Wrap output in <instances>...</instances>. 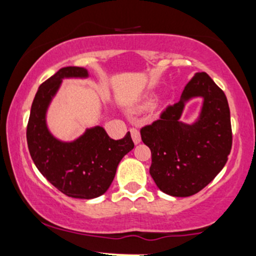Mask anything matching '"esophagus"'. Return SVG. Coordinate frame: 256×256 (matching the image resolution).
I'll return each instance as SVG.
<instances>
[{
	"instance_id": "1",
	"label": "esophagus",
	"mask_w": 256,
	"mask_h": 256,
	"mask_svg": "<svg viewBox=\"0 0 256 256\" xmlns=\"http://www.w3.org/2000/svg\"><path fill=\"white\" fill-rule=\"evenodd\" d=\"M130 132H131V136H132V140H134V144H138V143L140 142V131H138L137 128H130Z\"/></svg>"
}]
</instances>
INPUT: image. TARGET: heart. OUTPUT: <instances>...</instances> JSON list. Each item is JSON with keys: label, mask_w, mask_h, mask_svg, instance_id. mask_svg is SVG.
Here are the masks:
<instances>
[{"label": "heart", "mask_w": 256, "mask_h": 256, "mask_svg": "<svg viewBox=\"0 0 256 256\" xmlns=\"http://www.w3.org/2000/svg\"><path fill=\"white\" fill-rule=\"evenodd\" d=\"M152 104V100H146L144 104L140 106V108H143V110H144V108H149V107H150Z\"/></svg>", "instance_id": "obj_1"}]
</instances>
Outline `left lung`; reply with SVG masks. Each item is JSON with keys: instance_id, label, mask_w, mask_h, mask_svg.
I'll return each mask as SVG.
<instances>
[{"instance_id": "left-lung-1", "label": "left lung", "mask_w": 256, "mask_h": 256, "mask_svg": "<svg viewBox=\"0 0 256 256\" xmlns=\"http://www.w3.org/2000/svg\"><path fill=\"white\" fill-rule=\"evenodd\" d=\"M195 97L202 98V110L192 124H186L181 114ZM140 137L152 150L149 173L161 192L174 198L198 192L222 171L231 152L230 108L224 91L207 73H196L179 102L140 128Z\"/></svg>"}]
</instances>
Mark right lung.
Listing matches in <instances>:
<instances>
[{"mask_svg": "<svg viewBox=\"0 0 256 256\" xmlns=\"http://www.w3.org/2000/svg\"><path fill=\"white\" fill-rule=\"evenodd\" d=\"M83 67H64L38 88L28 118V146L38 171L64 195L95 198L104 195L116 177L122 158L134 149L130 132L112 140L102 126L86 128L72 142L58 140L46 125V110L62 79L88 78Z\"/></svg>", "mask_w": 256, "mask_h": 256, "instance_id": "obj_1", "label": "right lung"}]
</instances>
